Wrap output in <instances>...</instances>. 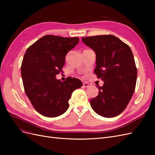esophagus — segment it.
<instances>
[{"instance_id":"esophagus-1","label":"esophagus","mask_w":155,"mask_h":155,"mask_svg":"<svg viewBox=\"0 0 155 155\" xmlns=\"http://www.w3.org/2000/svg\"><path fill=\"white\" fill-rule=\"evenodd\" d=\"M83 87H85V88H88V87H90V84H88V83L85 82V83H83Z\"/></svg>"}]
</instances>
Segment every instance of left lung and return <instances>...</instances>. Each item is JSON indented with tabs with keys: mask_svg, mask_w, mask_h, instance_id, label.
<instances>
[{
	"mask_svg": "<svg viewBox=\"0 0 155 155\" xmlns=\"http://www.w3.org/2000/svg\"><path fill=\"white\" fill-rule=\"evenodd\" d=\"M96 54L94 73L104 81L98 95L91 100L92 109L105 118L121 114L132 97L137 79L133 54L129 46L112 35L82 37Z\"/></svg>",
	"mask_w": 155,
	"mask_h": 155,
	"instance_id": "obj_1",
	"label": "left lung"
}]
</instances>
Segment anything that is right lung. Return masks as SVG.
Instances as JSON below:
<instances>
[{
  "instance_id": "obj_1",
  "label": "right lung",
  "mask_w": 155,
  "mask_h": 155,
  "mask_svg": "<svg viewBox=\"0 0 155 155\" xmlns=\"http://www.w3.org/2000/svg\"><path fill=\"white\" fill-rule=\"evenodd\" d=\"M79 40L46 35L26 50L21 69L23 85L33 107L41 115L54 118L64 113L72 92L83 85L77 78L68 77L62 82L55 77L62 71L67 54Z\"/></svg>"
}]
</instances>
